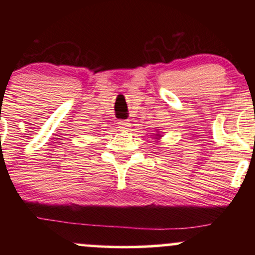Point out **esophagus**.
I'll return each instance as SVG.
<instances>
[{
	"label": "esophagus",
	"instance_id": "esophagus-1",
	"mask_svg": "<svg viewBox=\"0 0 255 255\" xmlns=\"http://www.w3.org/2000/svg\"><path fill=\"white\" fill-rule=\"evenodd\" d=\"M118 125H119L120 129H122V130H128L130 128V124L127 121H120Z\"/></svg>",
	"mask_w": 255,
	"mask_h": 255
}]
</instances>
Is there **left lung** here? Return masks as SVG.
Listing matches in <instances>:
<instances>
[{"mask_svg": "<svg viewBox=\"0 0 255 255\" xmlns=\"http://www.w3.org/2000/svg\"><path fill=\"white\" fill-rule=\"evenodd\" d=\"M153 136H154V139H160V136H162V134H160L159 130L157 129V130H156V134H154Z\"/></svg>", "mask_w": 255, "mask_h": 255, "instance_id": "1", "label": "left lung"}]
</instances>
